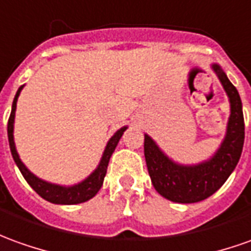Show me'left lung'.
Segmentation results:
<instances>
[{"label": "left lung", "instance_id": "left-lung-1", "mask_svg": "<svg viewBox=\"0 0 251 251\" xmlns=\"http://www.w3.org/2000/svg\"><path fill=\"white\" fill-rule=\"evenodd\" d=\"M212 68L231 103L227 134L215 155L198 165H180L164 154L150 136L145 135V158L151 183L158 194L172 202L194 203L209 198L226 183L241 158L245 142L241 97L217 64Z\"/></svg>", "mask_w": 251, "mask_h": 251}]
</instances>
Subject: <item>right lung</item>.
I'll return each instance as SVG.
<instances>
[{
	"instance_id": "obj_1",
	"label": "right lung",
	"mask_w": 251,
	"mask_h": 251,
	"mask_svg": "<svg viewBox=\"0 0 251 251\" xmlns=\"http://www.w3.org/2000/svg\"><path fill=\"white\" fill-rule=\"evenodd\" d=\"M22 89H23V86L19 87L16 96H15V100H13V103H12V112H10L9 120H8V139H9V148L10 151H12V157H13V160L16 162L19 169H20L22 175L24 176V179L27 180V183L30 184L31 187L34 188V191H35L36 194L41 195L43 200L51 202V203L75 205V203H82V202L91 200L100 191V188L102 186L103 177L106 175V169H108L110 155L115 151L116 146H117V143L120 141L123 132L127 129V127H123V128L119 129L115 135L109 139L100 165L97 167L96 171L86 180H83L82 183L75 184V186H71V187H64V186H58V184H51V183H48V181L36 177L34 174H31L30 171L25 168V165L22 162V160L19 158L16 148H15V141H13V123H15V112H16L17 98H19V94H20Z\"/></svg>"
}]
</instances>
